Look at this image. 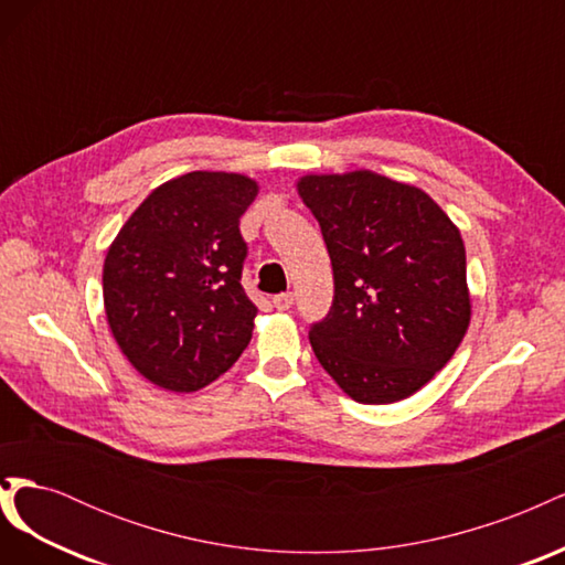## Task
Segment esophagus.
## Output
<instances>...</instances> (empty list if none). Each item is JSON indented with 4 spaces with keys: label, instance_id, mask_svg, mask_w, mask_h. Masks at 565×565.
<instances>
[{
    "label": "esophagus",
    "instance_id": "34e87169",
    "mask_svg": "<svg viewBox=\"0 0 565 565\" xmlns=\"http://www.w3.org/2000/svg\"><path fill=\"white\" fill-rule=\"evenodd\" d=\"M292 303H295V295L292 292H282V295L273 297V306H276L278 311H289V309H292Z\"/></svg>",
    "mask_w": 565,
    "mask_h": 565
}]
</instances>
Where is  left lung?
<instances>
[{
	"label": "left lung",
	"instance_id": "obj_1",
	"mask_svg": "<svg viewBox=\"0 0 565 565\" xmlns=\"http://www.w3.org/2000/svg\"><path fill=\"white\" fill-rule=\"evenodd\" d=\"M334 273L332 309L309 339L358 403L413 396L455 355L471 320L467 252L419 188L358 169L297 181Z\"/></svg>",
	"mask_w": 565,
	"mask_h": 565
}]
</instances>
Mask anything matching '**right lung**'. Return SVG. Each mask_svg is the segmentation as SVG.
Returning <instances> with one entry per match:
<instances>
[{
    "instance_id": "right-lung-1",
    "label": "right lung",
    "mask_w": 565,
    "mask_h": 565,
    "mask_svg": "<svg viewBox=\"0 0 565 565\" xmlns=\"http://www.w3.org/2000/svg\"><path fill=\"white\" fill-rule=\"evenodd\" d=\"M254 179L191 172L152 191L104 264V303L119 351L148 382L191 393L247 349L256 306L243 289L241 216Z\"/></svg>"
}]
</instances>
